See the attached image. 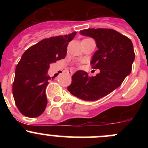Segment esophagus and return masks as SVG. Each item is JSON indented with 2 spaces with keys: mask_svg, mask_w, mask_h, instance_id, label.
I'll list each match as a JSON object with an SVG mask.
<instances>
[{
  "mask_svg": "<svg viewBox=\"0 0 148 148\" xmlns=\"http://www.w3.org/2000/svg\"><path fill=\"white\" fill-rule=\"evenodd\" d=\"M68 74H69V75H72V74H74V71H69Z\"/></svg>",
  "mask_w": 148,
  "mask_h": 148,
  "instance_id": "esophagus-1",
  "label": "esophagus"
}]
</instances>
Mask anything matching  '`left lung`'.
<instances>
[{
  "label": "left lung",
  "instance_id": "8db88e82",
  "mask_svg": "<svg viewBox=\"0 0 148 148\" xmlns=\"http://www.w3.org/2000/svg\"><path fill=\"white\" fill-rule=\"evenodd\" d=\"M80 34L95 39L98 49L90 63L99 73L89 77L87 72L79 70L67 89L79 99L95 101L118 88L130 74L135 57L133 44L129 38L110 28H88Z\"/></svg>",
  "mask_w": 148,
  "mask_h": 148
}]
</instances>
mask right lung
<instances>
[{
	"mask_svg": "<svg viewBox=\"0 0 148 148\" xmlns=\"http://www.w3.org/2000/svg\"><path fill=\"white\" fill-rule=\"evenodd\" d=\"M76 34L44 38L22 55L13 84L15 103L22 114L36 117L44 112L47 105L46 88L51 79L48 75L49 65L64 59L69 42Z\"/></svg>",
	"mask_w": 148,
	"mask_h": 148,
	"instance_id": "1",
	"label": "right lung"
}]
</instances>
